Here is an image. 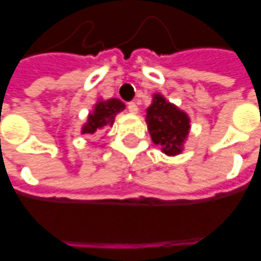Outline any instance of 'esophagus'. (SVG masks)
I'll list each match as a JSON object with an SVG mask.
<instances>
[{
    "label": "esophagus",
    "instance_id": "34e87169",
    "mask_svg": "<svg viewBox=\"0 0 261 261\" xmlns=\"http://www.w3.org/2000/svg\"><path fill=\"white\" fill-rule=\"evenodd\" d=\"M127 110L130 111L131 114H137V112H138V106H137L135 102H128V104H127Z\"/></svg>",
    "mask_w": 261,
    "mask_h": 261
}]
</instances>
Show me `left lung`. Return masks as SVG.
Wrapping results in <instances>:
<instances>
[{"label":"left lung","mask_w":261,"mask_h":261,"mask_svg":"<svg viewBox=\"0 0 261 261\" xmlns=\"http://www.w3.org/2000/svg\"><path fill=\"white\" fill-rule=\"evenodd\" d=\"M146 124L154 145L167 155H177L184 149L191 130V119L163 94H153V102L146 110Z\"/></svg>","instance_id":"8db88e82"}]
</instances>
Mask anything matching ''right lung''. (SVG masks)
I'll return each instance as SVG.
<instances>
[{
  "label": "right lung",
  "instance_id": "right-lung-1",
  "mask_svg": "<svg viewBox=\"0 0 261 261\" xmlns=\"http://www.w3.org/2000/svg\"><path fill=\"white\" fill-rule=\"evenodd\" d=\"M126 108L124 102L119 98H108L102 100L98 98L93 106V110L88 114L87 122L81 127V134H94L108 126H112L115 116Z\"/></svg>",
  "mask_w": 261,
  "mask_h": 261
}]
</instances>
